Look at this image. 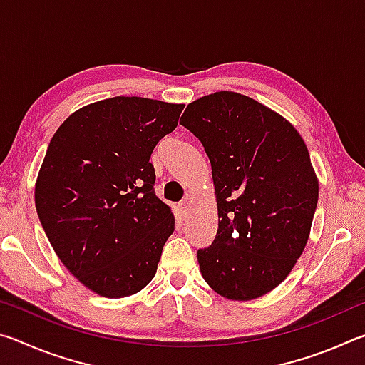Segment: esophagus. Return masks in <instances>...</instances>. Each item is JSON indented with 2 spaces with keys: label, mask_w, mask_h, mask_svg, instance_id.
Instances as JSON below:
<instances>
[{
  "label": "esophagus",
  "mask_w": 365,
  "mask_h": 365,
  "mask_svg": "<svg viewBox=\"0 0 365 365\" xmlns=\"http://www.w3.org/2000/svg\"><path fill=\"white\" fill-rule=\"evenodd\" d=\"M177 209H178V214H180L182 217H185V215H187L190 211V201H182L180 205L177 206Z\"/></svg>",
  "instance_id": "esophagus-1"
}]
</instances>
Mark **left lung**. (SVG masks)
<instances>
[{
    "label": "left lung",
    "mask_w": 365,
    "mask_h": 365,
    "mask_svg": "<svg viewBox=\"0 0 365 365\" xmlns=\"http://www.w3.org/2000/svg\"><path fill=\"white\" fill-rule=\"evenodd\" d=\"M211 160L219 228L197 251L201 275L232 301L267 294L306 248L319 200L307 146L285 117L250 96L215 91L180 119Z\"/></svg>",
    "instance_id": "left-lung-1"
}]
</instances>
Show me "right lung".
<instances>
[{"mask_svg": "<svg viewBox=\"0 0 365 365\" xmlns=\"http://www.w3.org/2000/svg\"><path fill=\"white\" fill-rule=\"evenodd\" d=\"M183 104L114 96L76 110L43 159L35 206L54 252L104 298L138 293L156 275L175 219L154 195L150 163Z\"/></svg>", "mask_w": 365, "mask_h": 365, "instance_id": "1", "label": "right lung"}]
</instances>
